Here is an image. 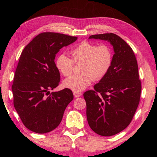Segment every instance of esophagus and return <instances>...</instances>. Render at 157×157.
<instances>
[{
  "label": "esophagus",
  "instance_id": "obj_1",
  "mask_svg": "<svg viewBox=\"0 0 157 157\" xmlns=\"http://www.w3.org/2000/svg\"><path fill=\"white\" fill-rule=\"evenodd\" d=\"M73 95H74V97H75V98H78L79 96H81L82 94H81V93H79V92H78V91H73Z\"/></svg>",
  "mask_w": 157,
  "mask_h": 157
}]
</instances>
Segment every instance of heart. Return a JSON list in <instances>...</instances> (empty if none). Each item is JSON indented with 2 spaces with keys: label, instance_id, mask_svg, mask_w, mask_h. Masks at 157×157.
<instances>
[{
  "label": "heart",
  "instance_id": "b5f03b06",
  "mask_svg": "<svg viewBox=\"0 0 157 157\" xmlns=\"http://www.w3.org/2000/svg\"><path fill=\"white\" fill-rule=\"evenodd\" d=\"M73 59L62 54L55 60L57 70L63 76L73 73L74 63H82L78 75L68 77L63 85L74 91H81L91 83L93 79L99 80L105 77L111 68L113 54L110 47L106 44L97 46L88 41H83L71 50Z\"/></svg>",
  "mask_w": 157,
  "mask_h": 157
}]
</instances>
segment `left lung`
<instances>
[{
  "label": "left lung",
  "mask_w": 157,
  "mask_h": 157,
  "mask_svg": "<svg viewBox=\"0 0 157 157\" xmlns=\"http://www.w3.org/2000/svg\"><path fill=\"white\" fill-rule=\"evenodd\" d=\"M89 39L107 41L113 48L109 71L94 90L84 94L90 127L100 136H111L129 125L139 106L141 83L137 60L132 48L115 34H95Z\"/></svg>",
  "instance_id": "1"
}]
</instances>
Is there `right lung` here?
Wrapping results in <instances>:
<instances>
[{
	"label": "right lung",
	"instance_id": "add662e5",
	"mask_svg": "<svg viewBox=\"0 0 157 157\" xmlns=\"http://www.w3.org/2000/svg\"><path fill=\"white\" fill-rule=\"evenodd\" d=\"M77 39L66 34L43 33L34 37L21 53L12 90L15 109L31 131L45 134L55 129L73 99L69 89L52 93L50 90L56 88L60 82L55 55Z\"/></svg>",
	"mask_w": 157,
	"mask_h": 157
}]
</instances>
